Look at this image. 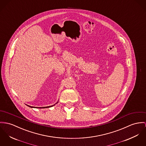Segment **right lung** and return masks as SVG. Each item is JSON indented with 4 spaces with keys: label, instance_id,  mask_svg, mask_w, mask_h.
<instances>
[{
    "label": "right lung",
    "instance_id": "obj_1",
    "mask_svg": "<svg viewBox=\"0 0 146 146\" xmlns=\"http://www.w3.org/2000/svg\"><path fill=\"white\" fill-rule=\"evenodd\" d=\"M57 103H58V102H57ZM54 105H55V104H54V105H53V106H48V107H32V106H28V105H27V106H29V107H31V108H48V107H53V106H54Z\"/></svg>",
    "mask_w": 146,
    "mask_h": 146
}]
</instances>
